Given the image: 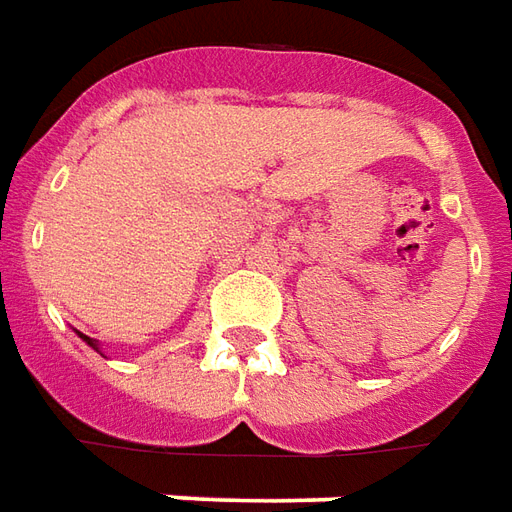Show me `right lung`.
<instances>
[{
  "label": "right lung",
  "mask_w": 512,
  "mask_h": 512,
  "mask_svg": "<svg viewBox=\"0 0 512 512\" xmlns=\"http://www.w3.org/2000/svg\"><path fill=\"white\" fill-rule=\"evenodd\" d=\"M79 339H82V342L88 344V347H93V350H96V353H101V344H99V339H90V336H85V333H79ZM104 355V353H101ZM104 358H107V355H104Z\"/></svg>",
  "instance_id": "add662e5"
}]
</instances>
